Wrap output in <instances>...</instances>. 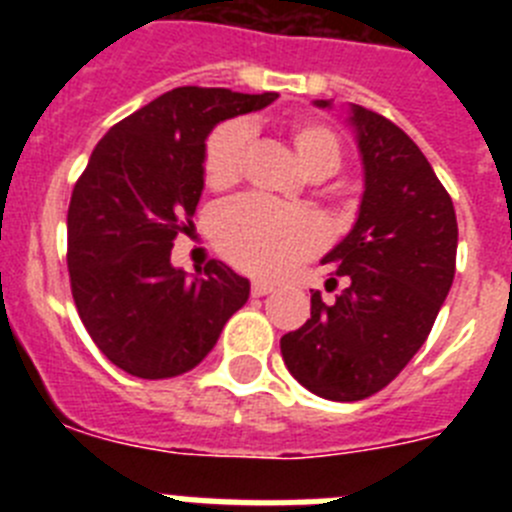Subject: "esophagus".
<instances>
[{
  "label": "esophagus",
  "mask_w": 512,
  "mask_h": 512,
  "mask_svg": "<svg viewBox=\"0 0 512 512\" xmlns=\"http://www.w3.org/2000/svg\"><path fill=\"white\" fill-rule=\"evenodd\" d=\"M274 287H277L274 282H266V279H253L251 295L253 297H264V295H269V292H274Z\"/></svg>",
  "instance_id": "34e87169"
}]
</instances>
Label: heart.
<instances>
[{"label":"heart","instance_id":"1","mask_svg":"<svg viewBox=\"0 0 512 512\" xmlns=\"http://www.w3.org/2000/svg\"><path fill=\"white\" fill-rule=\"evenodd\" d=\"M287 138L307 174L320 179L341 166V138L325 122L297 117L287 125ZM246 143L248 128L243 122H223L212 130L202 158L207 187L228 189L241 179ZM212 238L217 251L238 269L256 277H279L295 261L318 251L323 243V225L307 210L243 197L217 210Z\"/></svg>","mask_w":512,"mask_h":512}]
</instances>
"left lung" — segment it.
<instances>
[{"label":"left lung","mask_w":512,"mask_h":512,"mask_svg":"<svg viewBox=\"0 0 512 512\" xmlns=\"http://www.w3.org/2000/svg\"><path fill=\"white\" fill-rule=\"evenodd\" d=\"M328 110L330 99H315ZM364 164V194L351 233L323 264L333 302L310 297V318L282 336L289 374L336 402L372 397L418 354L456 271V212L449 192L408 133L377 112L348 104Z\"/></svg>","instance_id":"8db88e82"}]
</instances>
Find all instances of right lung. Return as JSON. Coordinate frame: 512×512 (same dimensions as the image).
I'll list each match as a JSON object with an SVG mask.
<instances>
[{
  "mask_svg": "<svg viewBox=\"0 0 512 512\" xmlns=\"http://www.w3.org/2000/svg\"><path fill=\"white\" fill-rule=\"evenodd\" d=\"M279 94L179 87L107 130L69 205V277L92 341L122 372L179 377L200 364L251 284L223 261L187 274L174 238L205 189V140L217 122Z\"/></svg>",
  "mask_w": 512,
  "mask_h": 512,
  "instance_id": "add662e5",
  "label": "right lung"
}]
</instances>
